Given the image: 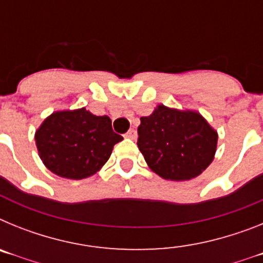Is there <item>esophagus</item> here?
Listing matches in <instances>:
<instances>
[{
    "instance_id": "34e87169",
    "label": "esophagus",
    "mask_w": 263,
    "mask_h": 263,
    "mask_svg": "<svg viewBox=\"0 0 263 263\" xmlns=\"http://www.w3.org/2000/svg\"><path fill=\"white\" fill-rule=\"evenodd\" d=\"M125 137H126V138H129V139H136L137 132L134 129H130L129 132H127V133L125 134Z\"/></svg>"
}]
</instances>
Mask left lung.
<instances>
[{
    "label": "left lung",
    "mask_w": 263,
    "mask_h": 263,
    "mask_svg": "<svg viewBox=\"0 0 263 263\" xmlns=\"http://www.w3.org/2000/svg\"><path fill=\"white\" fill-rule=\"evenodd\" d=\"M138 148L146 163L166 180H191L215 159L218 134L196 110L159 104L141 117Z\"/></svg>",
    "instance_id": "left-lung-1"
}]
</instances>
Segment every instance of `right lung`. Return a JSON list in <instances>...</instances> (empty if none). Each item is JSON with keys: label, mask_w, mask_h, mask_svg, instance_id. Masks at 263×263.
Listing matches in <instances>:
<instances>
[{"label": "right lung", "mask_w": 263, "mask_h": 263, "mask_svg": "<svg viewBox=\"0 0 263 263\" xmlns=\"http://www.w3.org/2000/svg\"><path fill=\"white\" fill-rule=\"evenodd\" d=\"M39 158L60 178L85 179L103 168L113 146L122 141L108 116L85 108L51 113L35 132Z\"/></svg>", "instance_id": "obj_1"}]
</instances>
